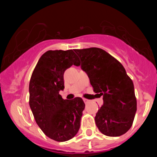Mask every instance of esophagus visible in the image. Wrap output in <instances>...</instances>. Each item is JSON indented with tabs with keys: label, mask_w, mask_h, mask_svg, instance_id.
Returning a JSON list of instances; mask_svg holds the SVG:
<instances>
[{
	"label": "esophagus",
	"mask_w": 157,
	"mask_h": 157,
	"mask_svg": "<svg viewBox=\"0 0 157 157\" xmlns=\"http://www.w3.org/2000/svg\"><path fill=\"white\" fill-rule=\"evenodd\" d=\"M83 102H84L86 104L88 103V102H90V100H89V99H83Z\"/></svg>",
	"instance_id": "esophagus-1"
}]
</instances>
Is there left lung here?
<instances>
[{"instance_id": "obj_1", "label": "left lung", "mask_w": 157, "mask_h": 157, "mask_svg": "<svg viewBox=\"0 0 157 157\" xmlns=\"http://www.w3.org/2000/svg\"><path fill=\"white\" fill-rule=\"evenodd\" d=\"M81 68L90 78L93 91L103 96L95 122L109 137L125 134L132 126L137 111L134 83L122 64L99 48L74 49ZM77 65V66H79Z\"/></svg>"}]
</instances>
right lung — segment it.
Returning <instances> with one entry per match:
<instances>
[{
  "instance_id": "obj_1",
  "label": "right lung",
  "mask_w": 157,
  "mask_h": 157,
  "mask_svg": "<svg viewBox=\"0 0 157 157\" xmlns=\"http://www.w3.org/2000/svg\"><path fill=\"white\" fill-rule=\"evenodd\" d=\"M80 61L74 50H49L39 58L29 81V106L36 123L49 138H73L80 129L85 104L80 97L62 99L64 71Z\"/></svg>"
}]
</instances>
